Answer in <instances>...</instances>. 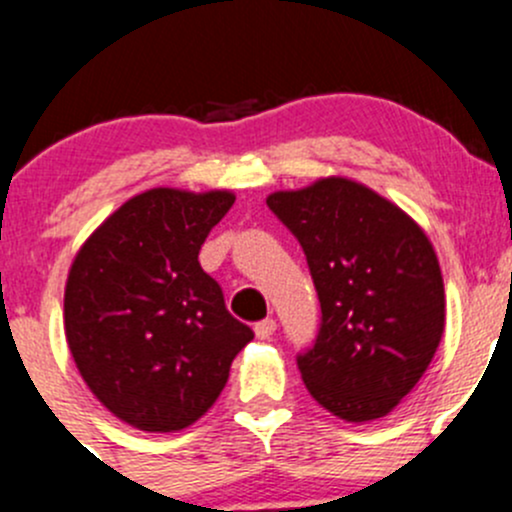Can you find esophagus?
<instances>
[{"mask_svg":"<svg viewBox=\"0 0 512 512\" xmlns=\"http://www.w3.org/2000/svg\"><path fill=\"white\" fill-rule=\"evenodd\" d=\"M275 329H277L275 319H262V322L255 324L257 339H270L272 334H275Z\"/></svg>","mask_w":512,"mask_h":512,"instance_id":"1","label":"esophagus"}]
</instances>
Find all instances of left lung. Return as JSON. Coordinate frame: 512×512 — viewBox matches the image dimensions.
Segmentation results:
<instances>
[{"label": "left lung", "instance_id": "left-lung-1", "mask_svg": "<svg viewBox=\"0 0 512 512\" xmlns=\"http://www.w3.org/2000/svg\"><path fill=\"white\" fill-rule=\"evenodd\" d=\"M267 205L302 245L322 307L317 339L297 356L304 386L344 421L386 416L428 369L446 324L426 232L347 178L272 193Z\"/></svg>", "mask_w": 512, "mask_h": 512}]
</instances>
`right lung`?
<instances>
[{
  "label": "right lung",
  "mask_w": 512,
  "mask_h": 512,
  "mask_svg": "<svg viewBox=\"0 0 512 512\" xmlns=\"http://www.w3.org/2000/svg\"><path fill=\"white\" fill-rule=\"evenodd\" d=\"M232 203L227 190H146L106 218L71 265L64 327L76 369L113 416L141 431L198 421L255 337L198 262Z\"/></svg>",
  "instance_id": "1"
}]
</instances>
